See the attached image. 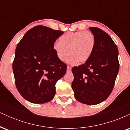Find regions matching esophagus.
Returning <instances> with one entry per match:
<instances>
[{
  "label": "esophagus",
  "instance_id": "obj_1",
  "mask_svg": "<svg viewBox=\"0 0 130 130\" xmlns=\"http://www.w3.org/2000/svg\"><path fill=\"white\" fill-rule=\"evenodd\" d=\"M71 67L68 65V66L67 67V71H71Z\"/></svg>",
  "mask_w": 130,
  "mask_h": 130
}]
</instances>
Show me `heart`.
<instances>
[{
	"label": "heart",
	"instance_id": "1",
	"mask_svg": "<svg viewBox=\"0 0 130 130\" xmlns=\"http://www.w3.org/2000/svg\"><path fill=\"white\" fill-rule=\"evenodd\" d=\"M95 46V38L90 31L67 32L55 43L53 49L59 60L63 61L68 54L67 62L71 64L85 63L93 54Z\"/></svg>",
	"mask_w": 130,
	"mask_h": 130
}]
</instances>
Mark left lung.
<instances>
[{
    "mask_svg": "<svg viewBox=\"0 0 130 130\" xmlns=\"http://www.w3.org/2000/svg\"><path fill=\"white\" fill-rule=\"evenodd\" d=\"M95 38V46L90 59L74 67L71 87L80 103L94 105L106 100L114 89L119 70L117 46L111 37L98 27H89Z\"/></svg>",
    "mask_w": 130,
    "mask_h": 130,
    "instance_id": "1",
    "label": "left lung"
}]
</instances>
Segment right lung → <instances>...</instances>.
<instances>
[{
	"label": "right lung",
	"mask_w": 130,
	"mask_h": 130,
	"mask_svg": "<svg viewBox=\"0 0 130 130\" xmlns=\"http://www.w3.org/2000/svg\"><path fill=\"white\" fill-rule=\"evenodd\" d=\"M63 33L37 26L18 43L13 62L16 87L22 97L32 103L52 100L56 83L66 73L67 65L58 59L53 49Z\"/></svg>",
	"instance_id": "1"
}]
</instances>
